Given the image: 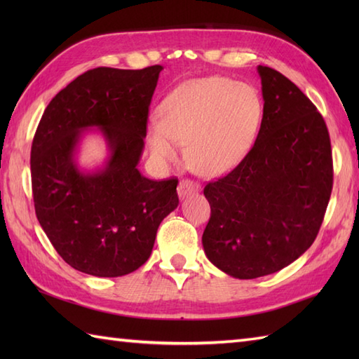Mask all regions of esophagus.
I'll return each instance as SVG.
<instances>
[{
	"instance_id": "34e87169",
	"label": "esophagus",
	"mask_w": 359,
	"mask_h": 359,
	"mask_svg": "<svg viewBox=\"0 0 359 359\" xmlns=\"http://www.w3.org/2000/svg\"><path fill=\"white\" fill-rule=\"evenodd\" d=\"M201 191V185L199 184H194L191 180H180V184L177 187V194L180 199H184L187 196H191Z\"/></svg>"
}]
</instances>
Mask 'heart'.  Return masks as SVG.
<instances>
[{"label":"heart","mask_w":359,"mask_h":359,"mask_svg":"<svg viewBox=\"0 0 359 359\" xmlns=\"http://www.w3.org/2000/svg\"><path fill=\"white\" fill-rule=\"evenodd\" d=\"M162 118L147 128L148 148L158 163H174L180 144L187 160L207 177L233 171L253 149L264 117L257 90L226 77H205L182 83L160 106Z\"/></svg>","instance_id":"heart-1"}]
</instances>
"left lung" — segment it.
Returning a JSON list of instances; mask_svg holds the SVG:
<instances>
[{"label":"left lung","mask_w":359,"mask_h":359,"mask_svg":"<svg viewBox=\"0 0 359 359\" xmlns=\"http://www.w3.org/2000/svg\"><path fill=\"white\" fill-rule=\"evenodd\" d=\"M264 117L245 160L203 194L208 261L238 279L276 273L306 253L333 185L332 147L315 104L280 72L257 66Z\"/></svg>","instance_id":"8db88e82"}]
</instances>
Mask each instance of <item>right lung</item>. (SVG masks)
Masks as SVG:
<instances>
[{
  "mask_svg": "<svg viewBox=\"0 0 359 359\" xmlns=\"http://www.w3.org/2000/svg\"><path fill=\"white\" fill-rule=\"evenodd\" d=\"M162 66L97 67L71 81L44 109L30 151L36 219L72 269L125 276L151 256L160 222L177 208V179L139 171L152 94ZM97 128L109 156L88 170L79 144Z\"/></svg>",
  "mask_w": 359,
  "mask_h": 359,
  "instance_id": "add662e5",
  "label": "right lung"
}]
</instances>
